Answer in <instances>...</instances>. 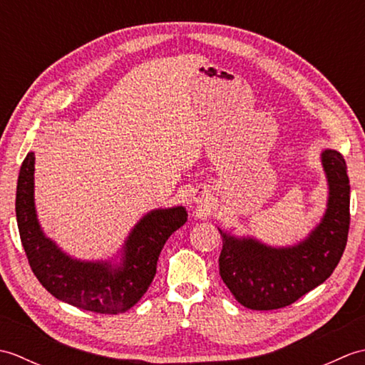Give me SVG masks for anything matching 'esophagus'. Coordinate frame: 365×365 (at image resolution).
<instances>
[{
    "label": "esophagus",
    "instance_id": "obj_1",
    "mask_svg": "<svg viewBox=\"0 0 365 365\" xmlns=\"http://www.w3.org/2000/svg\"><path fill=\"white\" fill-rule=\"evenodd\" d=\"M191 200H192V202H196V204H202L207 200V195H205V192H196V195H192Z\"/></svg>",
    "mask_w": 365,
    "mask_h": 365
}]
</instances>
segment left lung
I'll return each mask as SVG.
<instances>
[{"label":"left lung","instance_id":"obj_1","mask_svg":"<svg viewBox=\"0 0 365 365\" xmlns=\"http://www.w3.org/2000/svg\"><path fill=\"white\" fill-rule=\"evenodd\" d=\"M329 197L319 226L289 247H271L254 238H237L220 229V274L235 299L254 311L290 306L323 284L342 257L350 229V180L337 150L322 153Z\"/></svg>","mask_w":365,"mask_h":365}]
</instances>
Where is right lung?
<instances>
[{
  "label": "right lung",
  "instance_id": "add662e5",
  "mask_svg": "<svg viewBox=\"0 0 365 365\" xmlns=\"http://www.w3.org/2000/svg\"><path fill=\"white\" fill-rule=\"evenodd\" d=\"M34 153L23 160L15 213L29 267L54 298L83 311L122 314L133 307L149 289L166 240L187 222L183 207L147 213L130 232L120 265L72 259L45 237L34 207Z\"/></svg>",
  "mask_w": 365,
  "mask_h": 365
}]
</instances>
